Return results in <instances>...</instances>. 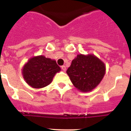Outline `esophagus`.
<instances>
[{
  "instance_id": "esophagus-1",
  "label": "esophagus",
  "mask_w": 131,
  "mask_h": 131,
  "mask_svg": "<svg viewBox=\"0 0 131 131\" xmlns=\"http://www.w3.org/2000/svg\"><path fill=\"white\" fill-rule=\"evenodd\" d=\"M61 68H62V69L63 70V71H66V67L65 66H62V67H61Z\"/></svg>"
}]
</instances>
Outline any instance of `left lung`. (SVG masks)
Listing matches in <instances>:
<instances>
[{
	"instance_id": "1",
	"label": "left lung",
	"mask_w": 131,
	"mask_h": 131,
	"mask_svg": "<svg viewBox=\"0 0 131 131\" xmlns=\"http://www.w3.org/2000/svg\"><path fill=\"white\" fill-rule=\"evenodd\" d=\"M104 63L94 55L79 54L67 70L71 81L83 92L92 91L105 75Z\"/></svg>"
}]
</instances>
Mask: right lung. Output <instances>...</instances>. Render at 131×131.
Returning <instances> with one entry per match:
<instances>
[{
    "mask_svg": "<svg viewBox=\"0 0 131 131\" xmlns=\"http://www.w3.org/2000/svg\"><path fill=\"white\" fill-rule=\"evenodd\" d=\"M60 71L55 60L39 56L31 58L24 66L23 76L29 85L39 89L48 85L54 75Z\"/></svg>",
    "mask_w": 131,
    "mask_h": 131,
    "instance_id": "1",
    "label": "right lung"
}]
</instances>
